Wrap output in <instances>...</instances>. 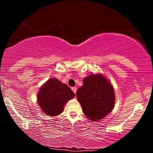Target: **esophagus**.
<instances>
[{"mask_svg":"<svg viewBox=\"0 0 153 153\" xmlns=\"http://www.w3.org/2000/svg\"><path fill=\"white\" fill-rule=\"evenodd\" d=\"M72 90H73V92L75 93V94H76L77 88H75V87H73V88H72Z\"/></svg>","mask_w":153,"mask_h":153,"instance_id":"1","label":"esophagus"}]
</instances>
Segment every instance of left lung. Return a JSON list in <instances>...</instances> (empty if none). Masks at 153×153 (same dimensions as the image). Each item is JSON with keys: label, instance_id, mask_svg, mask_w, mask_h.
<instances>
[{"label": "left lung", "instance_id": "obj_1", "mask_svg": "<svg viewBox=\"0 0 153 153\" xmlns=\"http://www.w3.org/2000/svg\"><path fill=\"white\" fill-rule=\"evenodd\" d=\"M83 85L77 91V99L88 119L98 121L114 108L115 94L109 81L101 74H92L82 80Z\"/></svg>", "mask_w": 153, "mask_h": 153}]
</instances>
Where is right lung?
<instances>
[{"instance_id": "right-lung-1", "label": "right lung", "mask_w": 153, "mask_h": 153, "mask_svg": "<svg viewBox=\"0 0 153 153\" xmlns=\"http://www.w3.org/2000/svg\"><path fill=\"white\" fill-rule=\"evenodd\" d=\"M75 96L66 84L56 78H51L39 89L37 95L38 104L47 115L57 116L63 111L65 104Z\"/></svg>"}]
</instances>
